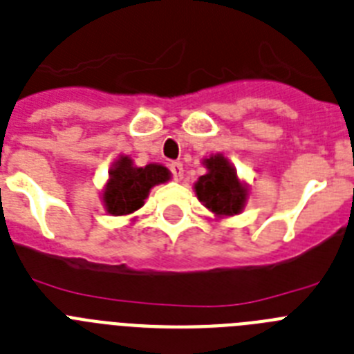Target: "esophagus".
<instances>
[{
  "mask_svg": "<svg viewBox=\"0 0 354 354\" xmlns=\"http://www.w3.org/2000/svg\"><path fill=\"white\" fill-rule=\"evenodd\" d=\"M170 170L171 175H174L175 180H183L184 179V168H183V162L179 161H174L170 165Z\"/></svg>",
  "mask_w": 354,
  "mask_h": 354,
  "instance_id": "1",
  "label": "esophagus"
}]
</instances>
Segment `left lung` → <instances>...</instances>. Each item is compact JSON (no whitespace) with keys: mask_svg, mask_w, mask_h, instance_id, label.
Instances as JSON below:
<instances>
[{"mask_svg":"<svg viewBox=\"0 0 354 354\" xmlns=\"http://www.w3.org/2000/svg\"><path fill=\"white\" fill-rule=\"evenodd\" d=\"M204 166L207 174L195 183L198 201L218 218L241 213L247 202V186L238 179L236 168L222 153L204 159Z\"/></svg>","mask_w":354,"mask_h":354,"instance_id":"1","label":"left lung"}]
</instances>
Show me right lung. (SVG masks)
Masks as SVG:
<instances>
[{
	"instance_id": "right-lung-1",
	"label": "right lung",
	"mask_w": 354,
	"mask_h": 354,
	"mask_svg": "<svg viewBox=\"0 0 354 354\" xmlns=\"http://www.w3.org/2000/svg\"><path fill=\"white\" fill-rule=\"evenodd\" d=\"M166 180H170V170L166 166L157 162L134 166L131 157L122 156L109 171L102 193L105 211L113 216L134 213L143 206L150 189Z\"/></svg>"
}]
</instances>
